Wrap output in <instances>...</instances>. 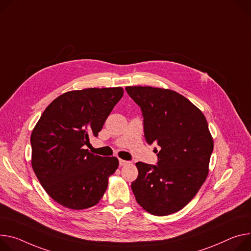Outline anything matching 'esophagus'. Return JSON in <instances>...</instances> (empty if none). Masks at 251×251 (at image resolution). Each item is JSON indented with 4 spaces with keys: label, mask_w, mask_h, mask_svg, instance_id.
I'll return each instance as SVG.
<instances>
[{
    "label": "esophagus",
    "mask_w": 251,
    "mask_h": 251,
    "mask_svg": "<svg viewBox=\"0 0 251 251\" xmlns=\"http://www.w3.org/2000/svg\"><path fill=\"white\" fill-rule=\"evenodd\" d=\"M130 162L129 161H126V160H123V159H119V164L120 166H125L127 164H129Z\"/></svg>",
    "instance_id": "34e87169"
}]
</instances>
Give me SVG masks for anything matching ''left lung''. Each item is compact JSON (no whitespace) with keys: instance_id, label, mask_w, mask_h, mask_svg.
Returning a JSON list of instances; mask_svg holds the SVG:
<instances>
[{"instance_id":"obj_1","label":"left lung","mask_w":251,"mask_h":251,"mask_svg":"<svg viewBox=\"0 0 251 251\" xmlns=\"http://www.w3.org/2000/svg\"><path fill=\"white\" fill-rule=\"evenodd\" d=\"M142 111L144 136L157 143V165L136 163L131 188L147 212L164 216L179 211L196 195L208 175L213 139L203 113L184 96L162 88L128 86Z\"/></svg>"}]
</instances>
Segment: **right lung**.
Here are the masks:
<instances>
[{
    "instance_id": "1",
    "label": "right lung",
    "mask_w": 251,
    "mask_h": 251,
    "mask_svg": "<svg viewBox=\"0 0 251 251\" xmlns=\"http://www.w3.org/2000/svg\"><path fill=\"white\" fill-rule=\"evenodd\" d=\"M124 91L88 88L67 92L43 112L31 134L32 167L50 197L64 207H92L103 197L116 157H101L84 149L98 136Z\"/></svg>"
}]
</instances>
